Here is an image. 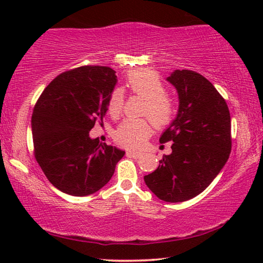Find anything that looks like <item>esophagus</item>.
Segmentation results:
<instances>
[{
	"label": "esophagus",
	"instance_id": "obj_1",
	"mask_svg": "<svg viewBox=\"0 0 263 263\" xmlns=\"http://www.w3.org/2000/svg\"><path fill=\"white\" fill-rule=\"evenodd\" d=\"M126 155H127V157H130V158H133V159H139L142 155V153L137 152V151H133V149H127Z\"/></svg>",
	"mask_w": 263,
	"mask_h": 263
}]
</instances>
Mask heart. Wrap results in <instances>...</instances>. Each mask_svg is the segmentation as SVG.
<instances>
[{
    "instance_id": "obj_1",
    "label": "heart",
    "mask_w": 263,
    "mask_h": 263,
    "mask_svg": "<svg viewBox=\"0 0 263 263\" xmlns=\"http://www.w3.org/2000/svg\"><path fill=\"white\" fill-rule=\"evenodd\" d=\"M127 87L133 92L145 99L142 112L147 114L157 126H164L174 116V103L164 95L161 79L149 69L133 70L127 75ZM124 103L122 89H115L109 99V111L112 116L121 114ZM151 124L145 118H126L121 123L115 133L118 144L125 147H139L151 135Z\"/></svg>"
}]
</instances>
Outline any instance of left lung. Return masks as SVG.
<instances>
[{"instance_id":"left-lung-1","label":"left lung","mask_w":263,"mask_h":263,"mask_svg":"<svg viewBox=\"0 0 263 263\" xmlns=\"http://www.w3.org/2000/svg\"><path fill=\"white\" fill-rule=\"evenodd\" d=\"M166 80L176 89L179 109L159 140L172 141V153L144 180L158 198L180 203L205 190L225 166L231 117L225 100L203 75L176 69Z\"/></svg>"}]
</instances>
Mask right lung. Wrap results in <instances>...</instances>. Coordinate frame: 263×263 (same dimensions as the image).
<instances>
[{
  "label": "right lung",
  "mask_w": 263,
  "mask_h": 263,
  "mask_svg": "<svg viewBox=\"0 0 263 263\" xmlns=\"http://www.w3.org/2000/svg\"><path fill=\"white\" fill-rule=\"evenodd\" d=\"M116 84L112 68L83 66L57 77L34 106V157L62 193L82 197L99 191L125 154L89 136L97 119L102 122L105 116Z\"/></svg>",
  "instance_id": "1"
}]
</instances>
